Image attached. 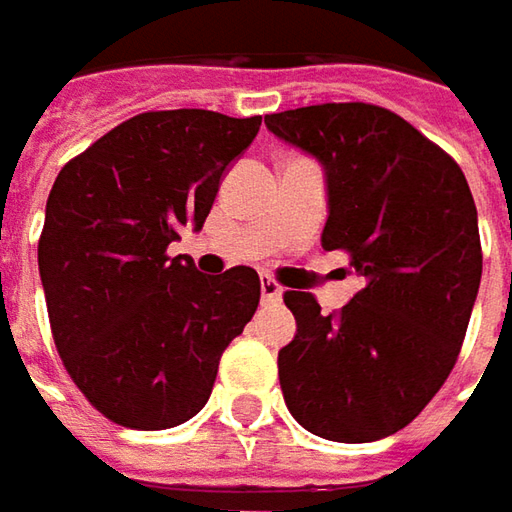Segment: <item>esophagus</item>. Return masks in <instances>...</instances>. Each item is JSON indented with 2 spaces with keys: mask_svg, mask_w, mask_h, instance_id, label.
<instances>
[{
  "mask_svg": "<svg viewBox=\"0 0 512 512\" xmlns=\"http://www.w3.org/2000/svg\"><path fill=\"white\" fill-rule=\"evenodd\" d=\"M282 299V285L270 276H262V302H279Z\"/></svg>",
  "mask_w": 512,
  "mask_h": 512,
  "instance_id": "obj_1",
  "label": "esophagus"
}]
</instances>
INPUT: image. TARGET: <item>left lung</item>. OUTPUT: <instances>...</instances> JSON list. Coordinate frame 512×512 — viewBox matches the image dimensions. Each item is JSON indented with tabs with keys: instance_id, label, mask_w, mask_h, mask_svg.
Segmentation results:
<instances>
[{
	"instance_id": "left-lung-1",
	"label": "left lung",
	"mask_w": 512,
	"mask_h": 512,
	"mask_svg": "<svg viewBox=\"0 0 512 512\" xmlns=\"http://www.w3.org/2000/svg\"><path fill=\"white\" fill-rule=\"evenodd\" d=\"M325 168V250L364 279L339 310L287 290L279 350L287 410L330 442H376L413 422L450 376L482 282V242L462 168L402 116L327 102L265 116Z\"/></svg>"
}]
</instances>
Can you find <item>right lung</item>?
<instances>
[{
  "label": "right lung",
  "mask_w": 512,
  "mask_h": 512,
  "mask_svg": "<svg viewBox=\"0 0 512 512\" xmlns=\"http://www.w3.org/2000/svg\"><path fill=\"white\" fill-rule=\"evenodd\" d=\"M259 125L262 116L150 110L59 170L39 276L65 370L110 422L165 430L193 419L225 347L253 319V267L205 276L168 247L185 227L202 230Z\"/></svg>",
  "instance_id": "add662e5"
}]
</instances>
